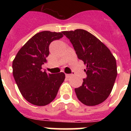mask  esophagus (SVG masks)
I'll return each instance as SVG.
<instances>
[{
    "label": "esophagus",
    "instance_id": "1",
    "mask_svg": "<svg viewBox=\"0 0 131 131\" xmlns=\"http://www.w3.org/2000/svg\"><path fill=\"white\" fill-rule=\"evenodd\" d=\"M72 76V74H66V77L67 78H69V77H71Z\"/></svg>",
    "mask_w": 131,
    "mask_h": 131
}]
</instances>
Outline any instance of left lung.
<instances>
[{"mask_svg": "<svg viewBox=\"0 0 131 131\" xmlns=\"http://www.w3.org/2000/svg\"><path fill=\"white\" fill-rule=\"evenodd\" d=\"M69 39L79 60L86 65V79L75 89L79 100L86 106H96L106 100L115 81L117 71L115 57L95 36L84 29L63 31Z\"/></svg>", "mask_w": 131, "mask_h": 131, "instance_id": "1", "label": "left lung"}]
</instances>
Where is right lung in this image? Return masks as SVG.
<instances>
[{
	"label": "right lung",
	"mask_w": 131,
	"mask_h": 131,
	"mask_svg": "<svg viewBox=\"0 0 131 131\" xmlns=\"http://www.w3.org/2000/svg\"><path fill=\"white\" fill-rule=\"evenodd\" d=\"M63 36L62 32L37 33L20 48L13 60L15 81L24 98L32 104L43 106L50 104L64 81V73L50 74L42 71V65L49 55L50 44Z\"/></svg>",
	"instance_id": "1"
}]
</instances>
